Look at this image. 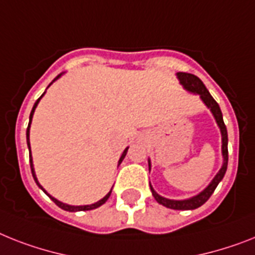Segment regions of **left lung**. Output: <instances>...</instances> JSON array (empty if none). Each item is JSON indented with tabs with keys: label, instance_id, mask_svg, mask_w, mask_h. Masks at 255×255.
<instances>
[{
	"label": "left lung",
	"instance_id": "8db88e82",
	"mask_svg": "<svg viewBox=\"0 0 255 255\" xmlns=\"http://www.w3.org/2000/svg\"><path fill=\"white\" fill-rule=\"evenodd\" d=\"M177 78L180 83L184 86L185 90H188L189 92H194V94H198L201 96L202 102L207 105V108H210V111L212 112L214 117H215L218 126L220 128V132H222V153H223V165L220 168V170L218 172L214 180L210 182L207 188L203 191H201L198 195L195 197H191L189 199H184V201H174V199H168L164 198L161 195H159L156 191L153 190V188L151 186V191H152L153 198L156 199L157 203L165 206L168 208H172V210H194V208L201 207L203 203L208 201V198L211 197L212 193L215 191L216 186L219 185V182L223 180L224 174L227 172V167H228V132H227V128L224 125V121H223V115L222 111H220V107H219L218 103L215 102V99L212 98L211 94L208 92V90L206 88V86L203 85V82L199 79L198 77H195L194 74H189V73H177ZM148 168L151 169V163L148 160Z\"/></svg>",
	"mask_w": 255,
	"mask_h": 255
}]
</instances>
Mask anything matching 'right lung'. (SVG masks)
I'll use <instances>...</instances> for the list:
<instances>
[{"instance_id": "1", "label": "right lung", "mask_w": 255, "mask_h": 255, "mask_svg": "<svg viewBox=\"0 0 255 255\" xmlns=\"http://www.w3.org/2000/svg\"><path fill=\"white\" fill-rule=\"evenodd\" d=\"M61 75H62V74L57 75V77L54 78V79H53V82L56 81V79H58V78H60ZM53 82H52V83H53ZM52 83H50V85H52ZM50 85H49V86H50ZM44 94H45V92H44ZM44 94H43V95H44ZM43 95H41V96H40V98L37 99V100H36V103H35V104H33V108H32V111H31V115H29V123H28V128H27V132H26V135H27V146H28V151H29V165H31V172H32L33 180H35V182H36V185H37V186H39V188L41 189V190H43L44 193H45V194H47L48 197H49V198L52 199V201H53L54 203H56L57 206H58V207H60V208H62V210H65V211H69V212H75V211H88V210H94V208H98V207H100V206H102V205H104L105 202L108 201L109 195H111V193H112V189H111V191H109L108 194L105 195L104 198H103V199H100V201H98V202H96V203H92V205H86V206H70V205H66V203H62V202H60V201H57V199L54 198V197H52V195H49V194H48L47 191L44 190V188H43V186H41V185L39 184V181H37V178H36V174H35V169H33L32 156H31V147H29V126H31V121H32V116H33V112H35V109H36L37 104H39L40 99L43 98ZM128 148H129V147H126V148H125V151H124V152H123V155H121V157H120V160H119V165H120V164H121V161L124 160V157L126 156V152H128Z\"/></svg>"}]
</instances>
